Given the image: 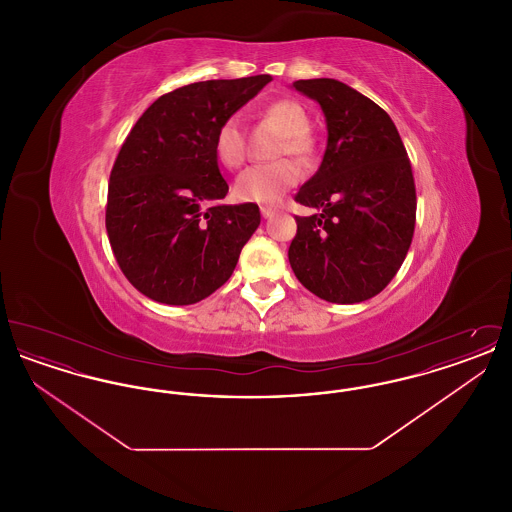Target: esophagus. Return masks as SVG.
Instances as JSON below:
<instances>
[{
    "label": "esophagus",
    "mask_w": 512,
    "mask_h": 512,
    "mask_svg": "<svg viewBox=\"0 0 512 512\" xmlns=\"http://www.w3.org/2000/svg\"><path fill=\"white\" fill-rule=\"evenodd\" d=\"M274 213H276V209H272V207H261V215H263L265 219H270Z\"/></svg>",
    "instance_id": "1"
}]
</instances>
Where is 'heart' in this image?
Segmentation results:
<instances>
[{"mask_svg":"<svg viewBox=\"0 0 512 512\" xmlns=\"http://www.w3.org/2000/svg\"><path fill=\"white\" fill-rule=\"evenodd\" d=\"M263 117L274 122L284 134L278 144V155H293L309 159L313 153V140L309 136L311 121L305 107L293 99H274L263 107ZM215 155L226 169H238L245 161V134L238 117L220 122L215 134ZM301 172L290 159H280L270 165H257L242 172L234 184V197L244 203L272 205L282 199Z\"/></svg>","mask_w":512,"mask_h":512,"instance_id":"1","label":"heart"}]
</instances>
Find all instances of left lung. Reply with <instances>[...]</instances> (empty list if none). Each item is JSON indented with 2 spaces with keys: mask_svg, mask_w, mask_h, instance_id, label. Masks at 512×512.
Listing matches in <instances>:
<instances>
[{
  "mask_svg": "<svg viewBox=\"0 0 512 512\" xmlns=\"http://www.w3.org/2000/svg\"><path fill=\"white\" fill-rule=\"evenodd\" d=\"M293 88L322 107L328 144L315 176L295 194L318 213L295 217L288 259L320 299L361 303L390 284L413 242L411 161L390 115L351 86L311 78Z\"/></svg>",
  "mask_w": 512,
  "mask_h": 512,
  "instance_id": "1",
  "label": "left lung"
}]
</instances>
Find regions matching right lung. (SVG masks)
I'll use <instances>...</instances> for the list:
<instances>
[{"mask_svg":"<svg viewBox=\"0 0 512 512\" xmlns=\"http://www.w3.org/2000/svg\"><path fill=\"white\" fill-rule=\"evenodd\" d=\"M270 80L182 86L153 101L126 136L109 178L105 226L124 276L149 299L192 305L209 297L261 224L255 203L220 205L228 184L215 134Z\"/></svg>","mask_w":512,"mask_h":512,"instance_id":"obj_1","label":"right lung"}]
</instances>
